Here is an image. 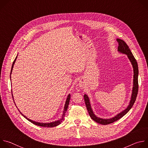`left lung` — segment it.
I'll return each mask as SVG.
<instances>
[{"mask_svg":"<svg viewBox=\"0 0 148 148\" xmlns=\"http://www.w3.org/2000/svg\"><path fill=\"white\" fill-rule=\"evenodd\" d=\"M116 41L118 42V51L122 54H124L127 56L128 58H129L130 61H131V64L132 65L133 69H134V81H133V88H132V94H131V100L130 102V103L128 105V106L127 107L125 110L115 115L114 117L109 118V119H103L99 118L93 112L91 106V103L90 101L89 97H88L87 95L85 94L84 95V101H85L86 105V107L87 108L88 112L89 113V115L90 117L92 119H93L94 121L96 122L102 124V125H108L111 123H113L117 120L121 118L122 116H123L126 114H127L128 111L132 108V106L134 105L138 94V63L135 58L134 56H133L131 51L130 50L128 46L126 44L125 42L120 39V38H117Z\"/></svg>","mask_w":148,"mask_h":148,"instance_id":"left-lung-1","label":"left lung"}]
</instances>
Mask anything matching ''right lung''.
I'll list each match as a JSON object with an SVG mask.
<instances>
[{
    "mask_svg": "<svg viewBox=\"0 0 148 148\" xmlns=\"http://www.w3.org/2000/svg\"><path fill=\"white\" fill-rule=\"evenodd\" d=\"M17 57V56H16V58L14 59V61H13V64H12V69H11V72H10V80H11V74H12V70H13V66H14V63H15V61H16V60ZM12 97H13V96L12 91ZM70 97H71L70 94H69L68 96H67V99H66V103H65V105H64V111H63V112H62V115L61 118L60 119L57 120V121H54V122H49V123L38 122H36V121H33V120H31V119H30L29 118H27L26 116H25L23 114H22V113L21 112L18 110L19 111L20 113L21 114H22L25 118H26L29 121H30V122L33 123V124H34V125H37V126H43V127H48V128H49V127L50 128V127H51H51H54V126H56L58 125L59 124H60V123L62 122V121H63V119H64V116H65V114H66V111H67V108H68V107H69L70 100ZM15 105H16V104H15Z\"/></svg>",
    "mask_w": 148,
    "mask_h": 148,
    "instance_id": "obj_1",
    "label": "right lung"
}]
</instances>
